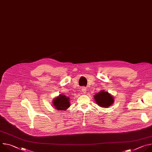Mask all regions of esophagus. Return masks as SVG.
Returning <instances> with one entry per match:
<instances>
[{"label": "esophagus", "mask_w": 152, "mask_h": 152, "mask_svg": "<svg viewBox=\"0 0 152 152\" xmlns=\"http://www.w3.org/2000/svg\"><path fill=\"white\" fill-rule=\"evenodd\" d=\"M85 90H86V88H82V92H83V93H85Z\"/></svg>", "instance_id": "obj_1"}]
</instances>
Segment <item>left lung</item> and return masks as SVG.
<instances>
[{
    "mask_svg": "<svg viewBox=\"0 0 152 152\" xmlns=\"http://www.w3.org/2000/svg\"><path fill=\"white\" fill-rule=\"evenodd\" d=\"M94 98L96 103L102 107H109L114 101L113 97L108 92H105L104 90L97 93L94 96Z\"/></svg>",
    "mask_w": 152,
    "mask_h": 152,
    "instance_id": "left-lung-1",
    "label": "left lung"
}]
</instances>
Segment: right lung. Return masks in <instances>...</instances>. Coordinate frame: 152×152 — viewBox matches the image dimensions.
Returning <instances> with one entry per match:
<instances>
[{"mask_svg":"<svg viewBox=\"0 0 152 152\" xmlns=\"http://www.w3.org/2000/svg\"><path fill=\"white\" fill-rule=\"evenodd\" d=\"M69 99L70 98L66 96L59 94V96L53 99V106H55V108L57 110H66L70 106Z\"/></svg>","mask_w":152,"mask_h":152,"instance_id":"add662e5","label":"right lung"}]
</instances>
